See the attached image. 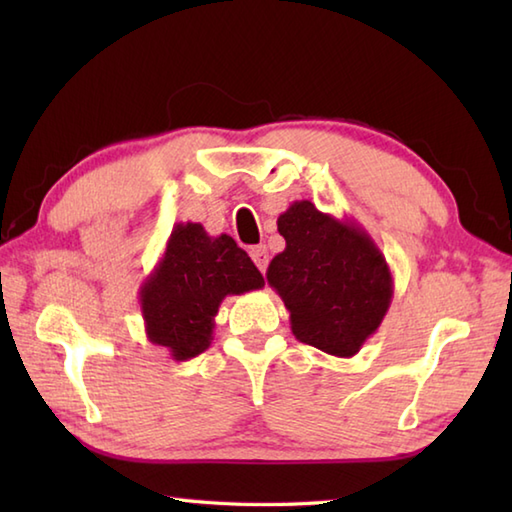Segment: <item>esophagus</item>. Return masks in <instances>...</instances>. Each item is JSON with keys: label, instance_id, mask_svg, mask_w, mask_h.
<instances>
[{"label": "esophagus", "instance_id": "34e87169", "mask_svg": "<svg viewBox=\"0 0 512 512\" xmlns=\"http://www.w3.org/2000/svg\"><path fill=\"white\" fill-rule=\"evenodd\" d=\"M250 257H253L255 266L262 270V273H266V268H268V250H266V246H253V248H250Z\"/></svg>", "mask_w": 512, "mask_h": 512}]
</instances>
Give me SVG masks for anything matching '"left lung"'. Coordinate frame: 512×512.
<instances>
[{
	"instance_id": "left-lung-1",
	"label": "left lung",
	"mask_w": 512,
	"mask_h": 512,
	"mask_svg": "<svg viewBox=\"0 0 512 512\" xmlns=\"http://www.w3.org/2000/svg\"><path fill=\"white\" fill-rule=\"evenodd\" d=\"M277 231L286 248L266 279L290 312L292 334L325 354L352 358L394 297L385 255L361 224L323 213L310 200L292 202Z\"/></svg>"
}]
</instances>
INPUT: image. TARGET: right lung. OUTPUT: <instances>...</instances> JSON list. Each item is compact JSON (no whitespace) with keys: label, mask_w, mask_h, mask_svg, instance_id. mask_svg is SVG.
<instances>
[{"label":"right lung","mask_w":512,"mask_h":512,"mask_svg":"<svg viewBox=\"0 0 512 512\" xmlns=\"http://www.w3.org/2000/svg\"><path fill=\"white\" fill-rule=\"evenodd\" d=\"M262 286V273L231 235L211 237L198 222H180L138 292L147 339L167 347L173 361H189L209 350L220 303Z\"/></svg>","instance_id":"obj_1"}]
</instances>
